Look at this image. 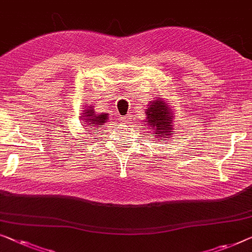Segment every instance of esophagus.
<instances>
[{"label": "esophagus", "instance_id": "obj_1", "mask_svg": "<svg viewBox=\"0 0 252 252\" xmlns=\"http://www.w3.org/2000/svg\"><path fill=\"white\" fill-rule=\"evenodd\" d=\"M122 122L124 124H129L130 123V116H125V117H122Z\"/></svg>", "mask_w": 252, "mask_h": 252}]
</instances>
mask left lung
<instances>
[{
  "mask_svg": "<svg viewBox=\"0 0 252 252\" xmlns=\"http://www.w3.org/2000/svg\"><path fill=\"white\" fill-rule=\"evenodd\" d=\"M145 109L147 119L144 122V128H150L156 134V137L159 141H166L165 138L174 135V116L173 109L163 101L161 97L150 101Z\"/></svg>",
  "mask_w": 252,
  "mask_h": 252,
  "instance_id": "1",
  "label": "left lung"
}]
</instances>
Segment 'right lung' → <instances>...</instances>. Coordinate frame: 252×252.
I'll return each instance as SVG.
<instances>
[{
    "instance_id": "add662e5",
    "label": "right lung",
    "mask_w": 252,
    "mask_h": 252,
    "mask_svg": "<svg viewBox=\"0 0 252 252\" xmlns=\"http://www.w3.org/2000/svg\"><path fill=\"white\" fill-rule=\"evenodd\" d=\"M109 114H105V112H101V114H96L94 111L93 107L89 105L85 110L83 111V120L84 127H87L89 129H99L102 127L103 124L107 123Z\"/></svg>"
}]
</instances>
